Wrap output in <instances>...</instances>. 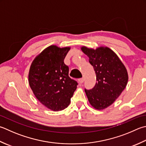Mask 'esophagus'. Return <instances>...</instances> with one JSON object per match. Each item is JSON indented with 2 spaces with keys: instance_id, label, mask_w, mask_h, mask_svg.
Instances as JSON below:
<instances>
[{
  "instance_id": "34e87169",
  "label": "esophagus",
  "mask_w": 146,
  "mask_h": 146,
  "mask_svg": "<svg viewBox=\"0 0 146 146\" xmlns=\"http://www.w3.org/2000/svg\"><path fill=\"white\" fill-rule=\"evenodd\" d=\"M84 82V79L83 78H79L78 79V82H79L80 84H82Z\"/></svg>"
}]
</instances>
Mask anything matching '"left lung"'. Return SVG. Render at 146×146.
I'll use <instances>...</instances> for the list:
<instances>
[{
    "label": "left lung",
    "mask_w": 146,
    "mask_h": 146,
    "mask_svg": "<svg viewBox=\"0 0 146 146\" xmlns=\"http://www.w3.org/2000/svg\"><path fill=\"white\" fill-rule=\"evenodd\" d=\"M82 50L89 58L96 75V83L92 89L85 88L88 101L97 110H103L112 104L125 89L128 73L116 54L108 47L96 50L85 47Z\"/></svg>",
    "instance_id": "left-lung-1"
}]
</instances>
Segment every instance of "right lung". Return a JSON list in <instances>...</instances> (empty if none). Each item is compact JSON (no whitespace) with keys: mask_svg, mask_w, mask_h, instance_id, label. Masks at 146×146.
Here are the masks:
<instances>
[{"mask_svg":"<svg viewBox=\"0 0 146 146\" xmlns=\"http://www.w3.org/2000/svg\"><path fill=\"white\" fill-rule=\"evenodd\" d=\"M70 47L51 45L34 59L28 80L31 90L41 103L54 111L70 104L78 83L69 76V68L64 59Z\"/></svg>","mask_w":146,"mask_h":146,"instance_id":"obj_1","label":"right lung"}]
</instances>
